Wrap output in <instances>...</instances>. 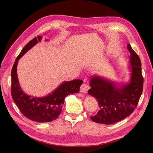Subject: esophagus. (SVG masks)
<instances>
[{
	"label": "esophagus",
	"instance_id": "34e87169",
	"mask_svg": "<svg viewBox=\"0 0 153 153\" xmlns=\"http://www.w3.org/2000/svg\"><path fill=\"white\" fill-rule=\"evenodd\" d=\"M89 89H90V86L88 85L86 83H83L80 86V91L83 93H86Z\"/></svg>",
	"mask_w": 153,
	"mask_h": 153
}]
</instances>
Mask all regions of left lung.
<instances>
[{
    "instance_id": "obj_1",
    "label": "left lung",
    "mask_w": 153,
    "mask_h": 153,
    "mask_svg": "<svg viewBox=\"0 0 153 153\" xmlns=\"http://www.w3.org/2000/svg\"><path fill=\"white\" fill-rule=\"evenodd\" d=\"M127 49L130 54L128 68L131 71L128 83H119L96 74L90 77L91 88L88 93L97 99L100 108L97 114L90 117L94 122L115 123L129 116L137 105L143 85L141 62L129 44Z\"/></svg>"
}]
</instances>
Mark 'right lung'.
Here are the masks:
<instances>
[{"label": "right lung", "mask_w": 153, "mask_h": 153, "mask_svg": "<svg viewBox=\"0 0 153 153\" xmlns=\"http://www.w3.org/2000/svg\"><path fill=\"white\" fill-rule=\"evenodd\" d=\"M42 36L30 40L16 59L11 71V96L21 113L31 120L37 122H49L56 119L61 113L65 98L70 94L79 92L83 80L75 79L64 81L49 94L34 97L25 93L18 80L17 67L19 60L27 51L41 42ZM45 41L48 40L45 39Z\"/></svg>", "instance_id": "1"}]
</instances>
